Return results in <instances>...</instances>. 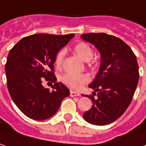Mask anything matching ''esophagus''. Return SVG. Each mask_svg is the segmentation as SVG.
<instances>
[{
    "instance_id": "esophagus-1",
    "label": "esophagus",
    "mask_w": 146,
    "mask_h": 146,
    "mask_svg": "<svg viewBox=\"0 0 146 146\" xmlns=\"http://www.w3.org/2000/svg\"><path fill=\"white\" fill-rule=\"evenodd\" d=\"M70 95H71V97H78V96H79L80 95V94L79 93H78V92H75V91H71V93H70Z\"/></svg>"
}]
</instances>
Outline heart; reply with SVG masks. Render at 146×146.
Returning a JSON list of instances; mask_svg holds the SVG:
<instances>
[{
  "mask_svg": "<svg viewBox=\"0 0 146 146\" xmlns=\"http://www.w3.org/2000/svg\"><path fill=\"white\" fill-rule=\"evenodd\" d=\"M73 51L84 61H89L94 57V51L86 42H80L73 47ZM64 57V51H59L55 57V65L57 68H61ZM90 80V76L86 74H74L66 73L61 77L62 82L72 90H79Z\"/></svg>",
  "mask_w": 146,
  "mask_h": 146,
  "instance_id": "obj_1",
  "label": "heart"
}]
</instances>
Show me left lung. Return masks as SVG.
I'll use <instances>...</instances> for the list:
<instances>
[{
	"mask_svg": "<svg viewBox=\"0 0 146 146\" xmlns=\"http://www.w3.org/2000/svg\"><path fill=\"white\" fill-rule=\"evenodd\" d=\"M81 38L94 45L101 53V65L89 87L97 92V98L86 97L93 102L83 114L88 123L104 126L120 117L133 99L139 79L136 56L120 38L104 33H89ZM83 96V95H82Z\"/></svg>",
	"mask_w": 146,
	"mask_h": 146,
	"instance_id": "8db88e82",
	"label": "left lung"
}]
</instances>
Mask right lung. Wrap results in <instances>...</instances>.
Wrapping results in <instances>:
<instances>
[{"mask_svg":"<svg viewBox=\"0 0 146 146\" xmlns=\"http://www.w3.org/2000/svg\"><path fill=\"white\" fill-rule=\"evenodd\" d=\"M74 34H35L22 38L10 50L5 64L7 86L12 101L27 117L44 120L57 111L70 90L56 82L55 57L74 37ZM54 83L53 90L42 86V80Z\"/></svg>","mask_w":146,"mask_h":146,"instance_id":"1","label":"right lung"}]
</instances>
